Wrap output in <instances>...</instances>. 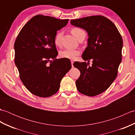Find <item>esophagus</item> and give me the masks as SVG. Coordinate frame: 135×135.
<instances>
[{"label":"esophagus","instance_id":"obj_1","mask_svg":"<svg viewBox=\"0 0 135 135\" xmlns=\"http://www.w3.org/2000/svg\"><path fill=\"white\" fill-rule=\"evenodd\" d=\"M73 63H74L73 61H71V65H72V67H73Z\"/></svg>","mask_w":135,"mask_h":135}]
</instances>
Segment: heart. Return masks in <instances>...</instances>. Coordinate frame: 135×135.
<instances>
[{"mask_svg": "<svg viewBox=\"0 0 135 135\" xmlns=\"http://www.w3.org/2000/svg\"><path fill=\"white\" fill-rule=\"evenodd\" d=\"M71 32L76 39L79 40L84 36H85V32L84 31L79 28H73L71 30ZM62 35V32L60 31L58 32L54 37V42L56 46H60L61 45V39ZM80 54L79 50H67L60 51L59 53L60 57L62 59H67L70 60H74L77 56Z\"/></svg>", "mask_w": 135, "mask_h": 135, "instance_id": "b5f03b06", "label": "heart"}]
</instances>
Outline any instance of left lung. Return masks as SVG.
I'll return each mask as SVG.
<instances>
[{
    "mask_svg": "<svg viewBox=\"0 0 135 135\" xmlns=\"http://www.w3.org/2000/svg\"><path fill=\"white\" fill-rule=\"evenodd\" d=\"M71 24L83 28L88 33V46L82 59L89 62L75 61L74 66L81 75L76 81L77 89L88 96L103 93L110 87L118 75L122 60V36L111 20L102 16H92L71 20Z\"/></svg>",
    "mask_w": 135,
    "mask_h": 135,
    "instance_id": "left-lung-1",
    "label": "left lung"
}]
</instances>
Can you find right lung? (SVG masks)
I'll use <instances>...</instances> for the list:
<instances>
[{"instance_id":"right-lung-1","label":"right lung","mask_w":135,"mask_h":135,"mask_svg":"<svg viewBox=\"0 0 135 135\" xmlns=\"http://www.w3.org/2000/svg\"><path fill=\"white\" fill-rule=\"evenodd\" d=\"M68 20L39 14L24 25L17 37L14 62L20 79L34 95L47 97L56 93L71 70L70 59L56 58L58 51L54 42L57 31Z\"/></svg>"}]
</instances>
